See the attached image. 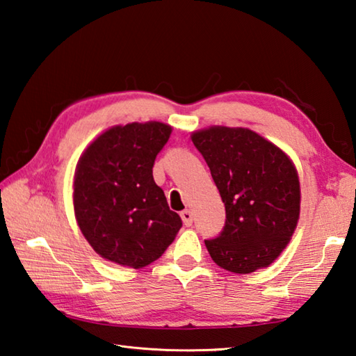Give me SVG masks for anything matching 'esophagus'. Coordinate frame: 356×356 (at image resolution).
I'll list each match as a JSON object with an SVG mask.
<instances>
[{
	"mask_svg": "<svg viewBox=\"0 0 356 356\" xmlns=\"http://www.w3.org/2000/svg\"><path fill=\"white\" fill-rule=\"evenodd\" d=\"M180 216H182V221H184V225H185L186 227H190V226L193 225V213L190 212L188 209L184 210V212L180 213Z\"/></svg>",
	"mask_w": 356,
	"mask_h": 356,
	"instance_id": "obj_1",
	"label": "esophagus"
}]
</instances>
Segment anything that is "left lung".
Masks as SVG:
<instances>
[{
    "label": "left lung",
    "mask_w": 356,
    "mask_h": 356,
    "mask_svg": "<svg viewBox=\"0 0 356 356\" xmlns=\"http://www.w3.org/2000/svg\"><path fill=\"white\" fill-rule=\"evenodd\" d=\"M225 202L226 222L206 240L210 257L232 273L268 267L297 227L300 180L292 160L250 129L216 127L191 135Z\"/></svg>",
    "instance_id": "obj_1"
}]
</instances>
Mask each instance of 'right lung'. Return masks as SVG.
<instances>
[{
  "instance_id": "add662e5",
  "label": "right lung",
  "mask_w": 356,
  "mask_h": 356,
  "mask_svg": "<svg viewBox=\"0 0 356 356\" xmlns=\"http://www.w3.org/2000/svg\"><path fill=\"white\" fill-rule=\"evenodd\" d=\"M171 131L155 120L116 125L89 144L78 160L75 218L84 238L106 261L146 267L163 254L182 227L152 176Z\"/></svg>"
}]
</instances>
